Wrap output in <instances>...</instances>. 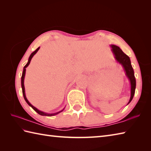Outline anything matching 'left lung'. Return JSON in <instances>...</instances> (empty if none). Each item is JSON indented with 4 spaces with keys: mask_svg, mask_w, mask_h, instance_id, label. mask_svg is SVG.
Wrapping results in <instances>:
<instances>
[{
    "mask_svg": "<svg viewBox=\"0 0 151 151\" xmlns=\"http://www.w3.org/2000/svg\"><path fill=\"white\" fill-rule=\"evenodd\" d=\"M110 47L111 48V52L114 55V58L117 62L119 63L123 67L125 75H126L128 79L129 80L130 83V98L129 102H128V104H129L134 97L136 86V78L134 76V69L132 65H131L130 59L119 47L115 45H110Z\"/></svg>",
    "mask_w": 151,
    "mask_h": 151,
    "instance_id": "left-lung-1",
    "label": "left lung"
}]
</instances>
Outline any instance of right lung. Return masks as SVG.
Returning a JSON list of instances; mask_svg holds the SVG:
<instances>
[{
  "label": "right lung",
  "instance_id": "obj_1",
  "mask_svg": "<svg viewBox=\"0 0 151 151\" xmlns=\"http://www.w3.org/2000/svg\"><path fill=\"white\" fill-rule=\"evenodd\" d=\"M40 48V47H38L37 49L34 51V52H33L32 53V54H30L29 58H28V61L27 63L26 64V65H25V66L24 67V68H23V71H22V76H21V88H22V95H23L24 99L25 101L27 102V103L28 105H29L30 106H31L32 108L34 109V110L37 112V113L38 114H40V115H43V116H54V115H57V114H58L60 113V112H62V111H63V110H64V109H65V108H64L63 109V110H62L61 111H58V112H55V113H52V114L45 113V112L39 110H38V109H37L36 107H34V106L32 105V104L30 103V102H29V101H28V99H27V97H26V95H25V89H24V80L25 73H26V68L28 66V65H29V64H30V61H31L32 58V57L35 55V54H36L37 53V51L39 50Z\"/></svg>",
  "mask_w": 151,
  "mask_h": 151
}]
</instances>
